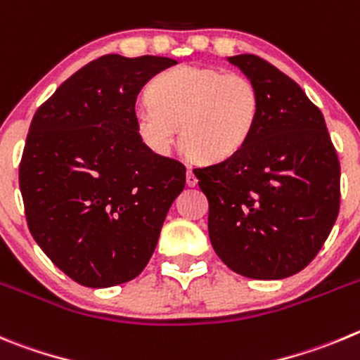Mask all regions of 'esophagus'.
Listing matches in <instances>:
<instances>
[{"instance_id":"esophagus-1","label":"esophagus","mask_w":360,"mask_h":360,"mask_svg":"<svg viewBox=\"0 0 360 360\" xmlns=\"http://www.w3.org/2000/svg\"><path fill=\"white\" fill-rule=\"evenodd\" d=\"M186 184H188V186H195V184H197V177H195V174L192 172V170H188V172H186Z\"/></svg>"}]
</instances>
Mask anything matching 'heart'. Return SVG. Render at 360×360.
Here are the masks:
<instances>
[{
    "label": "heart",
    "instance_id": "heart-1",
    "mask_svg": "<svg viewBox=\"0 0 360 360\" xmlns=\"http://www.w3.org/2000/svg\"><path fill=\"white\" fill-rule=\"evenodd\" d=\"M150 100L134 105L136 131L150 150L181 143L195 160L220 163L236 156L260 122L262 98L251 79L215 68L179 66L154 79Z\"/></svg>",
    "mask_w": 360,
    "mask_h": 360
}]
</instances>
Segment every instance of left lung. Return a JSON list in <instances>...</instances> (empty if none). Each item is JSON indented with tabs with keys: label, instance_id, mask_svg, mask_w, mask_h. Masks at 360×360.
I'll return each instance as SVG.
<instances>
[{
	"label": "left lung",
	"instance_id": "8db88e82",
	"mask_svg": "<svg viewBox=\"0 0 360 360\" xmlns=\"http://www.w3.org/2000/svg\"><path fill=\"white\" fill-rule=\"evenodd\" d=\"M258 87L260 122L236 156L195 168L210 240L231 271L283 280L314 260L339 213L341 167L321 111L257 55H233Z\"/></svg>",
	"mask_w": 360,
	"mask_h": 360
}]
</instances>
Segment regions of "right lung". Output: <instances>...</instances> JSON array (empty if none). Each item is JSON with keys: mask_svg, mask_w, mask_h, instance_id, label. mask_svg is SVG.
<instances>
[{"mask_svg": "<svg viewBox=\"0 0 360 360\" xmlns=\"http://www.w3.org/2000/svg\"><path fill=\"white\" fill-rule=\"evenodd\" d=\"M174 64L103 55L64 80L32 120L19 165L28 228L84 287L138 276L183 192L186 168L154 154L134 125L141 87Z\"/></svg>", "mask_w": 360, "mask_h": 360, "instance_id": "add662e5", "label": "right lung"}]
</instances>
